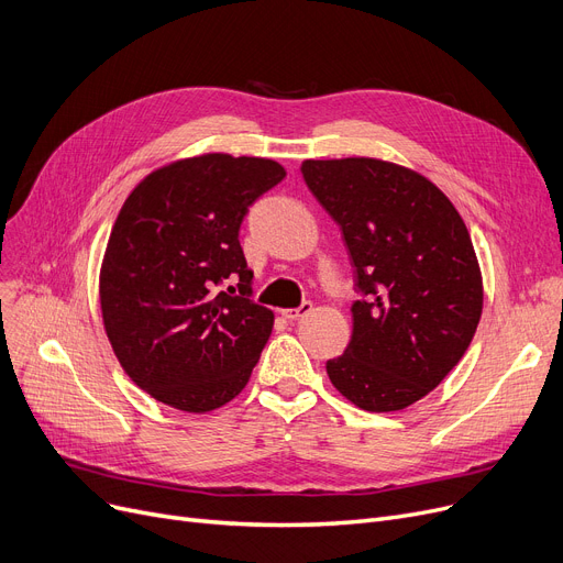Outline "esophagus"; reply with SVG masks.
Segmentation results:
<instances>
[{
	"label": "esophagus",
	"mask_w": 563,
	"mask_h": 563,
	"mask_svg": "<svg viewBox=\"0 0 563 563\" xmlns=\"http://www.w3.org/2000/svg\"><path fill=\"white\" fill-rule=\"evenodd\" d=\"M311 311V302H302L300 307H296V309H284L282 311V316L286 318V320H298V318H302V316H307Z\"/></svg>",
	"instance_id": "esophagus-1"
}]
</instances>
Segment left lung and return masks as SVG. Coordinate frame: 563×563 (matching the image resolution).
Wrapping results in <instances>:
<instances>
[{
	"label": "left lung",
	"mask_w": 563,
	"mask_h": 563,
	"mask_svg": "<svg viewBox=\"0 0 563 563\" xmlns=\"http://www.w3.org/2000/svg\"><path fill=\"white\" fill-rule=\"evenodd\" d=\"M302 176L341 227L360 292L351 343L328 376L362 410H404L476 332L484 286L467 227L431 180L383 159H305Z\"/></svg>",
	"instance_id": "8db88e82"
}]
</instances>
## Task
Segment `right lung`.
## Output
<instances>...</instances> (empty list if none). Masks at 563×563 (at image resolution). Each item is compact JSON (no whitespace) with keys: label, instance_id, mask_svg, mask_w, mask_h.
<instances>
[{"label":"right lung","instance_id":"right-lung-1","mask_svg":"<svg viewBox=\"0 0 563 563\" xmlns=\"http://www.w3.org/2000/svg\"><path fill=\"white\" fill-rule=\"evenodd\" d=\"M284 176L275 159L208 153L148 174L125 199L100 267L102 323L130 380L159 404L210 412L247 385L275 316L250 300L238 233Z\"/></svg>","mask_w":563,"mask_h":563}]
</instances>
